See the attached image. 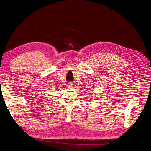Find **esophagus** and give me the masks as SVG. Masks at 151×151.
<instances>
[{"label": "esophagus", "mask_w": 151, "mask_h": 151, "mask_svg": "<svg viewBox=\"0 0 151 151\" xmlns=\"http://www.w3.org/2000/svg\"><path fill=\"white\" fill-rule=\"evenodd\" d=\"M68 87H72V84H69V85H68Z\"/></svg>", "instance_id": "1"}]
</instances>
